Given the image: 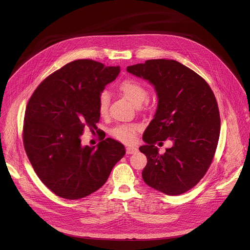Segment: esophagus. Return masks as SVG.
I'll return each mask as SVG.
<instances>
[{
  "label": "esophagus",
  "instance_id": "esophagus-1",
  "mask_svg": "<svg viewBox=\"0 0 250 250\" xmlns=\"http://www.w3.org/2000/svg\"><path fill=\"white\" fill-rule=\"evenodd\" d=\"M137 148L136 147H126V149H125V152H126V154H133V153H135V152H137Z\"/></svg>",
  "mask_w": 250,
  "mask_h": 250
}]
</instances>
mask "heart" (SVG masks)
Masks as SVG:
<instances>
[{
	"label": "heart",
	"instance_id": "1",
	"mask_svg": "<svg viewBox=\"0 0 250 250\" xmlns=\"http://www.w3.org/2000/svg\"><path fill=\"white\" fill-rule=\"evenodd\" d=\"M118 92L124 96L126 100H128L132 104L138 106L144 103L147 96L148 92L145 85L139 81L126 78L121 81L117 86ZM109 104H110V96L108 92L102 91L97 99V110L101 118H105L109 113ZM140 127L138 125H122L115 127L111 134L117 140L124 142V144L129 145L136 138V134L139 131Z\"/></svg>",
	"mask_w": 250,
	"mask_h": 250
}]
</instances>
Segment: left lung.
<instances>
[{
    "instance_id": "left-lung-1",
    "label": "left lung",
    "mask_w": 250,
    "mask_h": 250,
    "mask_svg": "<svg viewBox=\"0 0 250 250\" xmlns=\"http://www.w3.org/2000/svg\"><path fill=\"white\" fill-rule=\"evenodd\" d=\"M126 71L148 80L158 96L142 137L146 146L139 147L147 158L144 181L166 195L183 194L200 182L215 156L221 130L216 97L205 79L176 60L150 59ZM166 139L173 146L160 155L154 145Z\"/></svg>"
}]
</instances>
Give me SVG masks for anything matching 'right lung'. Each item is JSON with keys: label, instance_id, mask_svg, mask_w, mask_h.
I'll list each match as a JSON object with an SVG mask.
<instances>
[{"label": "right lung", "instance_id": "1", "mask_svg": "<svg viewBox=\"0 0 250 250\" xmlns=\"http://www.w3.org/2000/svg\"><path fill=\"white\" fill-rule=\"evenodd\" d=\"M119 73V66L75 60L46 77L29 98L24 150L42 182L58 197L78 200L96 192L125 153L112 138L97 147L82 146L80 139L86 127L98 132V96Z\"/></svg>", "mask_w": 250, "mask_h": 250}]
</instances>
